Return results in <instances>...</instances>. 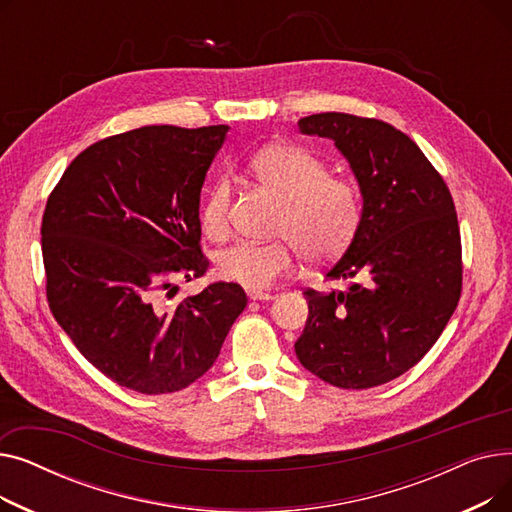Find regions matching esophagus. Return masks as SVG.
<instances>
[{
    "instance_id": "34e87169",
    "label": "esophagus",
    "mask_w": 512,
    "mask_h": 512,
    "mask_svg": "<svg viewBox=\"0 0 512 512\" xmlns=\"http://www.w3.org/2000/svg\"><path fill=\"white\" fill-rule=\"evenodd\" d=\"M249 299L251 301H272L274 294H270V292H249Z\"/></svg>"
}]
</instances>
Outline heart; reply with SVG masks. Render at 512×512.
Returning a JSON list of instances; mask_svg holds the SVG:
<instances>
[{
  "label": "heart",
  "instance_id": "heart-1",
  "mask_svg": "<svg viewBox=\"0 0 512 512\" xmlns=\"http://www.w3.org/2000/svg\"><path fill=\"white\" fill-rule=\"evenodd\" d=\"M257 178L284 199L274 242L240 240L220 251L218 272L224 280L261 292L288 274L297 249L307 261H328L353 240L361 222V193L355 182L330 176L326 161L303 147L276 145L253 159ZM230 182L220 180L209 193L201 224L211 238L228 232Z\"/></svg>",
  "mask_w": 512,
  "mask_h": 512
}]
</instances>
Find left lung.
I'll return each mask as SVG.
<instances>
[{
	"label": "left lung",
	"mask_w": 512,
	"mask_h": 512,
	"mask_svg": "<svg viewBox=\"0 0 512 512\" xmlns=\"http://www.w3.org/2000/svg\"><path fill=\"white\" fill-rule=\"evenodd\" d=\"M299 132L332 139L351 166L361 222L326 274L346 290H307L294 342L301 365L332 386L386 384L434 346L461 297V232L450 191L423 151L394 126L351 114H313Z\"/></svg>",
	"instance_id": "8db88e82"
}]
</instances>
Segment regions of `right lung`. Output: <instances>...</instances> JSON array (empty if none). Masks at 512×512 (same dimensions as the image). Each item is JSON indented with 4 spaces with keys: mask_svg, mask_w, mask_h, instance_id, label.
<instances>
[{
    "mask_svg": "<svg viewBox=\"0 0 512 512\" xmlns=\"http://www.w3.org/2000/svg\"><path fill=\"white\" fill-rule=\"evenodd\" d=\"M230 126H143L80 153L47 199V301L83 357L118 386L178 392L211 369L247 307L215 282L166 305L174 276L207 272L199 201ZM170 294V292H168Z\"/></svg>",
    "mask_w": 512,
    "mask_h": 512,
    "instance_id": "1",
    "label": "right lung"
}]
</instances>
